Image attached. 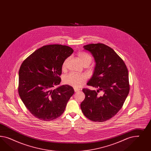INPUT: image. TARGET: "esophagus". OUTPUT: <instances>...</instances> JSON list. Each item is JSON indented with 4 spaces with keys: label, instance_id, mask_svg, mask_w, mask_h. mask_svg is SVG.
I'll list each match as a JSON object with an SVG mask.
<instances>
[{
    "label": "esophagus",
    "instance_id": "esophagus-1",
    "mask_svg": "<svg viewBox=\"0 0 151 151\" xmlns=\"http://www.w3.org/2000/svg\"><path fill=\"white\" fill-rule=\"evenodd\" d=\"M73 88H74V91H75V92H78L80 91V89H78V88H75V87H74Z\"/></svg>",
    "mask_w": 151,
    "mask_h": 151
}]
</instances>
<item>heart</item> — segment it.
Returning a JSON list of instances; mask_svg holds the SVG:
<instances>
[{
    "label": "heart",
    "mask_w": 151,
    "mask_h": 151,
    "mask_svg": "<svg viewBox=\"0 0 151 151\" xmlns=\"http://www.w3.org/2000/svg\"><path fill=\"white\" fill-rule=\"evenodd\" d=\"M78 59L82 65L89 64L91 62L92 58L91 56L85 52H80L78 54ZM69 59L65 60L62 65L63 69H65L66 67L67 63ZM86 78L83 75H78L75 73H70L66 75L63 78V82L65 84L72 86L74 87L78 88L81 86L82 83L85 81Z\"/></svg>",
    "instance_id": "obj_1"
}]
</instances>
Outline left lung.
Wrapping results in <instances>:
<instances>
[{"label": "left lung", "instance_id": "8db88e82", "mask_svg": "<svg viewBox=\"0 0 151 151\" xmlns=\"http://www.w3.org/2000/svg\"><path fill=\"white\" fill-rule=\"evenodd\" d=\"M83 48L91 54L96 64L87 85L97 90L82 89L85 99L80 107L87 119L104 122L119 112L128 96V70L122 59L108 46L91 44Z\"/></svg>", "mask_w": 151, "mask_h": 151}]
</instances>
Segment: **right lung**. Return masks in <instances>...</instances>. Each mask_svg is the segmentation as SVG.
Masks as SVG:
<instances>
[{
  "mask_svg": "<svg viewBox=\"0 0 151 151\" xmlns=\"http://www.w3.org/2000/svg\"><path fill=\"white\" fill-rule=\"evenodd\" d=\"M73 52L68 46L48 45L23 61L19 71V95L36 118L51 121L63 114L75 91L68 85H58L61 81L63 64Z\"/></svg>",
  "mask_w": 151,
  "mask_h": 151,
  "instance_id": "right-lung-1",
  "label": "right lung"
}]
</instances>
